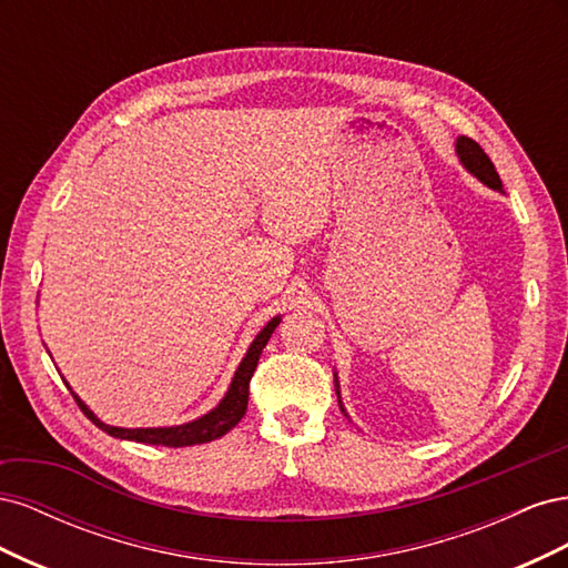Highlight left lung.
<instances>
[{"label": "left lung", "mask_w": 568, "mask_h": 568, "mask_svg": "<svg viewBox=\"0 0 568 568\" xmlns=\"http://www.w3.org/2000/svg\"><path fill=\"white\" fill-rule=\"evenodd\" d=\"M457 156L464 163V168H467L469 173H474L480 182L488 184L490 189H497V192H503V180L497 175L493 161L488 159V153L480 149V144L471 140V136H459Z\"/></svg>", "instance_id": "1"}]
</instances>
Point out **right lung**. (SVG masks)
<instances>
[{
    "label": "right lung",
    "mask_w": 568,
    "mask_h": 568,
    "mask_svg": "<svg viewBox=\"0 0 568 568\" xmlns=\"http://www.w3.org/2000/svg\"><path fill=\"white\" fill-rule=\"evenodd\" d=\"M280 324V317H274L265 329L255 336V341L251 343V348L246 353V357L239 365L232 386L227 390L222 403L203 415L196 422H189L182 426H170V428H118V426H109L101 419L94 417V412H90V407L84 405L78 395L73 393V398L78 403V407L84 412L92 424H97L101 432H106L113 438H125V440H136V443H149V445H163V448H184V445H201V443H211L220 436H225L227 432L242 422V417L246 415L248 407V386H251V376L257 367V359H261L263 348L267 346V341L274 332V326Z\"/></svg>",
    "instance_id": "right-lung-1"
}]
</instances>
